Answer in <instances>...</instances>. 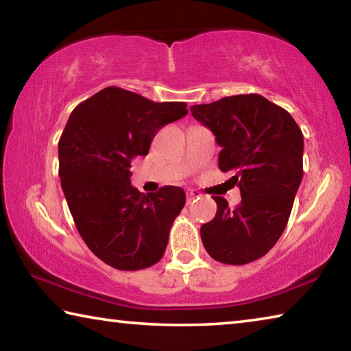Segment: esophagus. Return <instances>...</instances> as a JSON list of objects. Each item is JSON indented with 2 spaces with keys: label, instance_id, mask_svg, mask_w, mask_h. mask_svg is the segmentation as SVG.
Wrapping results in <instances>:
<instances>
[{
  "label": "esophagus",
  "instance_id": "obj_1",
  "mask_svg": "<svg viewBox=\"0 0 351 351\" xmlns=\"http://www.w3.org/2000/svg\"><path fill=\"white\" fill-rule=\"evenodd\" d=\"M197 198H199V193L198 192H193V190H192V192H187V203L189 204L192 203V201L197 199Z\"/></svg>",
  "mask_w": 351,
  "mask_h": 351
}]
</instances>
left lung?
<instances>
[{
  "label": "left lung",
  "instance_id": "1",
  "mask_svg": "<svg viewBox=\"0 0 351 351\" xmlns=\"http://www.w3.org/2000/svg\"><path fill=\"white\" fill-rule=\"evenodd\" d=\"M221 147L218 167L232 171L241 203L230 209L212 197L217 215L201 226L207 254L226 265H246L272 249L291 215L304 176V134L282 106L260 94H239L190 106Z\"/></svg>",
  "mask_w": 351,
  "mask_h": 351
}]
</instances>
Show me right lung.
I'll return each instance as SVG.
<instances>
[{
	"instance_id": "obj_1",
	"label": "right lung",
	"mask_w": 351,
	"mask_h": 351,
	"mask_svg": "<svg viewBox=\"0 0 351 351\" xmlns=\"http://www.w3.org/2000/svg\"><path fill=\"white\" fill-rule=\"evenodd\" d=\"M187 114L186 102H153L108 86L77 105L58 142V175L83 241L106 265L138 271L158 263L186 204L181 187L141 193L132 162L159 128Z\"/></svg>"
}]
</instances>
